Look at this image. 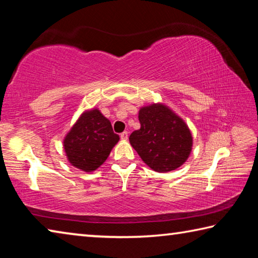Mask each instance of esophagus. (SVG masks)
<instances>
[{"instance_id":"34e87169","label":"esophagus","mask_w":258,"mask_h":258,"mask_svg":"<svg viewBox=\"0 0 258 258\" xmlns=\"http://www.w3.org/2000/svg\"><path fill=\"white\" fill-rule=\"evenodd\" d=\"M127 138H128V133L126 132V131L120 134V139L124 140V141H126V140H127Z\"/></svg>"}]
</instances>
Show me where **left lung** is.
I'll use <instances>...</instances> for the list:
<instances>
[{
	"label": "left lung",
	"instance_id": "1",
	"mask_svg": "<svg viewBox=\"0 0 258 258\" xmlns=\"http://www.w3.org/2000/svg\"><path fill=\"white\" fill-rule=\"evenodd\" d=\"M140 130L130 135V143L151 169L174 171L189 158L194 145L190 128L164 103H151L139 110Z\"/></svg>",
	"mask_w": 258,
	"mask_h": 258
}]
</instances>
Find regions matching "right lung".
I'll use <instances>...</instances> for the list:
<instances>
[{"label": "right lung", "mask_w": 258, "mask_h": 258, "mask_svg": "<svg viewBox=\"0 0 258 258\" xmlns=\"http://www.w3.org/2000/svg\"><path fill=\"white\" fill-rule=\"evenodd\" d=\"M119 141L110 120L98 108L81 113L63 139V150L74 167L91 173L99 168Z\"/></svg>", "instance_id": "obj_1"}]
</instances>
